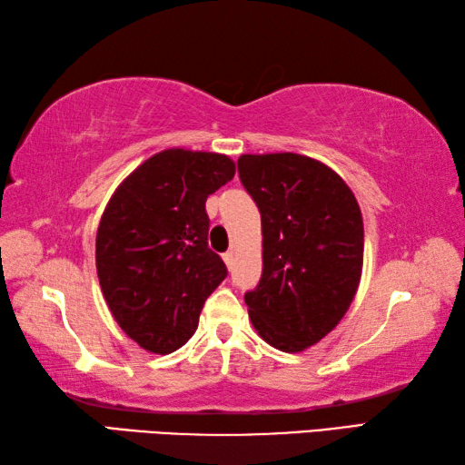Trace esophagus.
<instances>
[{
	"mask_svg": "<svg viewBox=\"0 0 465 465\" xmlns=\"http://www.w3.org/2000/svg\"><path fill=\"white\" fill-rule=\"evenodd\" d=\"M223 262H225V266L227 268H233V252H225V254H223Z\"/></svg>",
	"mask_w": 465,
	"mask_h": 465,
	"instance_id": "esophagus-1",
	"label": "esophagus"
}]
</instances>
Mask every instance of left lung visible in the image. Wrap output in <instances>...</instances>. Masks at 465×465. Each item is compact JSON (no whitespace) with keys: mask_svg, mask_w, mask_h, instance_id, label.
Wrapping results in <instances>:
<instances>
[{"mask_svg":"<svg viewBox=\"0 0 465 465\" xmlns=\"http://www.w3.org/2000/svg\"><path fill=\"white\" fill-rule=\"evenodd\" d=\"M240 181L262 217V278L243 294L252 325L281 351L331 331L356 297L364 222L351 189L315 158L242 154Z\"/></svg>","mask_w":465,"mask_h":465,"instance_id":"1","label":"left lung"}]
</instances>
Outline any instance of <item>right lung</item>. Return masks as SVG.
<instances>
[{
	"instance_id": "add662e5",
	"label": "right lung",
	"mask_w": 465,
	"mask_h": 465,
	"mask_svg": "<svg viewBox=\"0 0 465 465\" xmlns=\"http://www.w3.org/2000/svg\"><path fill=\"white\" fill-rule=\"evenodd\" d=\"M233 174L225 154L168 148L109 199L97 227V276L117 325L140 348L164 356L187 343L227 276L207 246L205 201Z\"/></svg>"
}]
</instances>
